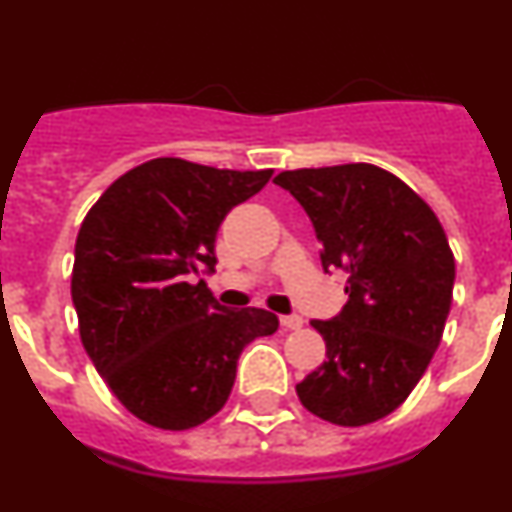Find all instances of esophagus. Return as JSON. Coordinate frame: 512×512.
Instances as JSON below:
<instances>
[{
    "label": "esophagus",
    "mask_w": 512,
    "mask_h": 512,
    "mask_svg": "<svg viewBox=\"0 0 512 512\" xmlns=\"http://www.w3.org/2000/svg\"><path fill=\"white\" fill-rule=\"evenodd\" d=\"M281 326L291 328V331H298L303 326V318L298 313H291V316H281Z\"/></svg>",
    "instance_id": "obj_1"
}]
</instances>
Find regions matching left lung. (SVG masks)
Here are the masks:
<instances>
[{"instance_id":"1","label":"left lung","mask_w":512,"mask_h":512,"mask_svg":"<svg viewBox=\"0 0 512 512\" xmlns=\"http://www.w3.org/2000/svg\"><path fill=\"white\" fill-rule=\"evenodd\" d=\"M321 241V266L348 273V301L311 321L321 366L296 386L313 416L366 426L396 411L426 373L453 301L455 261L438 216L411 186L373 164L281 171Z\"/></svg>"}]
</instances>
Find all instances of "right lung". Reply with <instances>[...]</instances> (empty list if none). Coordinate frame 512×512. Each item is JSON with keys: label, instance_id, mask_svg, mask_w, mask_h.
I'll return each instance as SVG.
<instances>
[{"label": "right lung", "instance_id": "1", "mask_svg": "<svg viewBox=\"0 0 512 512\" xmlns=\"http://www.w3.org/2000/svg\"><path fill=\"white\" fill-rule=\"evenodd\" d=\"M271 174L151 159L86 214L72 271L79 333L111 393L149 426L186 430L216 416L241 351L276 333L271 311H231L201 278L214 273L221 221Z\"/></svg>", "mask_w": 512, "mask_h": 512}]
</instances>
